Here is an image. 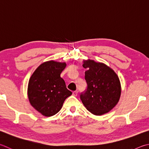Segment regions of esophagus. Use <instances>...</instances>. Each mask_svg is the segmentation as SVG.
<instances>
[{
    "mask_svg": "<svg viewBox=\"0 0 149 149\" xmlns=\"http://www.w3.org/2000/svg\"><path fill=\"white\" fill-rule=\"evenodd\" d=\"M77 94H78V92L77 91H74V92H73V95L75 96H76L77 95Z\"/></svg>",
    "mask_w": 149,
    "mask_h": 149,
    "instance_id": "34e87169",
    "label": "esophagus"
}]
</instances>
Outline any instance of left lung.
Segmentation results:
<instances>
[{"label":"left lung","instance_id":"1","mask_svg":"<svg viewBox=\"0 0 149 149\" xmlns=\"http://www.w3.org/2000/svg\"><path fill=\"white\" fill-rule=\"evenodd\" d=\"M85 79L87 88L80 94L86 109L95 115L109 112L119 100L121 88L116 73L105 64L93 60L85 61Z\"/></svg>","mask_w":149,"mask_h":149}]
</instances>
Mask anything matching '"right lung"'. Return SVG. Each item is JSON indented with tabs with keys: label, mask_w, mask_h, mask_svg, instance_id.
Returning a JSON list of instances; mask_svg holds the SVG:
<instances>
[{
	"label": "right lung",
	"mask_w": 149,
	"mask_h": 149,
	"mask_svg": "<svg viewBox=\"0 0 149 149\" xmlns=\"http://www.w3.org/2000/svg\"><path fill=\"white\" fill-rule=\"evenodd\" d=\"M65 63L47 61L40 65L29 79L28 97L32 107L45 117L61 110L63 103L72 93L66 88L61 74Z\"/></svg>",
	"instance_id": "right-lung-1"
}]
</instances>
